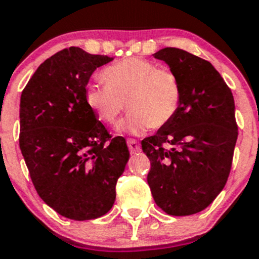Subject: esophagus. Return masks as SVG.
<instances>
[{
    "mask_svg": "<svg viewBox=\"0 0 259 259\" xmlns=\"http://www.w3.org/2000/svg\"><path fill=\"white\" fill-rule=\"evenodd\" d=\"M127 147H129L130 153H138L140 150V144L135 139H127Z\"/></svg>",
    "mask_w": 259,
    "mask_h": 259,
    "instance_id": "34e87169",
    "label": "esophagus"
}]
</instances>
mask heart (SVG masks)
<instances>
[{
	"label": "heart",
	"mask_w": 259,
	"mask_h": 259,
	"mask_svg": "<svg viewBox=\"0 0 259 259\" xmlns=\"http://www.w3.org/2000/svg\"><path fill=\"white\" fill-rule=\"evenodd\" d=\"M102 77L106 84L86 87V102L106 124H114L126 106L130 111L117 125L119 132L143 134L152 126L159 129L177 114L181 84L173 72L158 69L149 60L126 58L105 68Z\"/></svg>",
	"instance_id": "heart-1"
}]
</instances>
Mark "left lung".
Returning a JSON list of instances; mask_svg holds the SVG:
<instances>
[{
	"mask_svg": "<svg viewBox=\"0 0 259 259\" xmlns=\"http://www.w3.org/2000/svg\"><path fill=\"white\" fill-rule=\"evenodd\" d=\"M181 84L172 121L142 142L150 160L148 185L158 207L173 217L206 209L227 183L238 138L233 94L211 63L178 48L153 54Z\"/></svg>",
	"mask_w": 259,
	"mask_h": 259,
	"instance_id": "1",
	"label": "left lung"
}]
</instances>
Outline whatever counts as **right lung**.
<instances>
[{"mask_svg":"<svg viewBox=\"0 0 259 259\" xmlns=\"http://www.w3.org/2000/svg\"><path fill=\"white\" fill-rule=\"evenodd\" d=\"M114 58L71 47L48 58L20 99V149L42 201L62 217L91 220L110 211L129 160L86 102L92 73Z\"/></svg>","mask_w":259,"mask_h":259,"instance_id":"1","label":"right lung"}]
</instances>
